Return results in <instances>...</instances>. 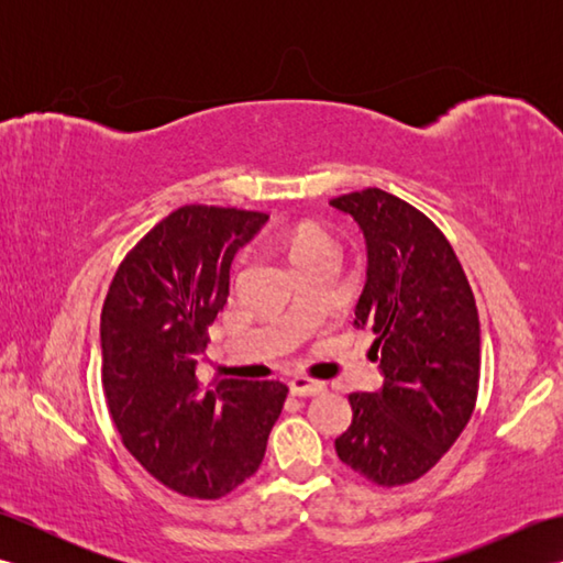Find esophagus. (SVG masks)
Listing matches in <instances>:
<instances>
[{"label":"esophagus","mask_w":563,"mask_h":563,"mask_svg":"<svg viewBox=\"0 0 563 563\" xmlns=\"http://www.w3.org/2000/svg\"><path fill=\"white\" fill-rule=\"evenodd\" d=\"M290 391L297 394V397H314V394L324 391V382H317V379L297 375V377L290 379Z\"/></svg>","instance_id":"1"}]
</instances>
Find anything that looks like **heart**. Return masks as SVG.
<instances>
[{"instance_id": "obj_1", "label": "heart", "mask_w": 563, "mask_h": 563, "mask_svg": "<svg viewBox=\"0 0 563 563\" xmlns=\"http://www.w3.org/2000/svg\"><path fill=\"white\" fill-rule=\"evenodd\" d=\"M283 246L297 266V263L312 258L321 251H331L333 242L327 232H321L314 224H297L283 234Z\"/></svg>"}]
</instances>
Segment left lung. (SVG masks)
I'll return each instance as SVG.
<instances>
[{"instance_id":"obj_1","label":"left lung","mask_w":563,"mask_h":563,"mask_svg":"<svg viewBox=\"0 0 563 563\" xmlns=\"http://www.w3.org/2000/svg\"><path fill=\"white\" fill-rule=\"evenodd\" d=\"M361 227L367 275L353 327L375 333L385 377L353 391L336 454L379 486L416 482L470 423L482 367L476 302L450 242L423 212L379 188L331 200Z\"/></svg>"}]
</instances>
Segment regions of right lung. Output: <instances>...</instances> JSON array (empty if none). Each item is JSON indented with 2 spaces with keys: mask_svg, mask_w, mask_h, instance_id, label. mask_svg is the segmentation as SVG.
<instances>
[{
  "mask_svg": "<svg viewBox=\"0 0 563 563\" xmlns=\"http://www.w3.org/2000/svg\"><path fill=\"white\" fill-rule=\"evenodd\" d=\"M268 214L184 206L130 251L101 312V382L128 452L164 486L220 498L254 476L288 387H200L208 327L230 297L236 251Z\"/></svg>",
  "mask_w": 563,
  "mask_h": 563,
  "instance_id": "right-lung-1",
  "label": "right lung"
}]
</instances>
